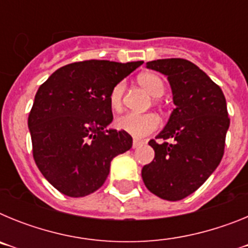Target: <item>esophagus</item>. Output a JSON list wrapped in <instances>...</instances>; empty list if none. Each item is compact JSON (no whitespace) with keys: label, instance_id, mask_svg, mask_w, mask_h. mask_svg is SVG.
<instances>
[{"label":"esophagus","instance_id":"34e87169","mask_svg":"<svg viewBox=\"0 0 248 248\" xmlns=\"http://www.w3.org/2000/svg\"><path fill=\"white\" fill-rule=\"evenodd\" d=\"M141 144H143V141H140V140H138V139H134L133 140V149L138 148V146L141 145Z\"/></svg>","mask_w":248,"mask_h":248}]
</instances>
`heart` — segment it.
<instances>
[{"instance_id":"heart-1","label":"heart","mask_w":248,"mask_h":248,"mask_svg":"<svg viewBox=\"0 0 248 248\" xmlns=\"http://www.w3.org/2000/svg\"><path fill=\"white\" fill-rule=\"evenodd\" d=\"M139 84L154 98L161 97L165 92V85L159 76L154 73H143L138 77ZM125 91L124 82H119L111 88L109 103L114 110H120L123 107V95ZM115 125L134 138H144L159 128V119L153 113H126L115 120Z\"/></svg>"}]
</instances>
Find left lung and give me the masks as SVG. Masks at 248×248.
<instances>
[{
  "label": "left lung",
  "instance_id": "1",
  "mask_svg": "<svg viewBox=\"0 0 248 248\" xmlns=\"http://www.w3.org/2000/svg\"><path fill=\"white\" fill-rule=\"evenodd\" d=\"M146 68L168 77L175 109L156 135L161 141H149L155 157L141 177L150 192L177 201L196 191L222 159L230 126L226 99L220 87L186 59H157Z\"/></svg>",
  "mask_w": 248,
  "mask_h": 248
}]
</instances>
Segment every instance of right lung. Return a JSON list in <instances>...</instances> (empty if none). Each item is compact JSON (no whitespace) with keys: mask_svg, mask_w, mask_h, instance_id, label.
Wrapping results in <instances>:
<instances>
[{"mask_svg":"<svg viewBox=\"0 0 248 248\" xmlns=\"http://www.w3.org/2000/svg\"><path fill=\"white\" fill-rule=\"evenodd\" d=\"M143 63H71L38 88L28 117L33 157L58 191L71 198L97 191L111 160L131 148L128 133L107 129L113 122L109 94Z\"/></svg>","mask_w":248,"mask_h":248,"instance_id":"1","label":"right lung"}]
</instances>
